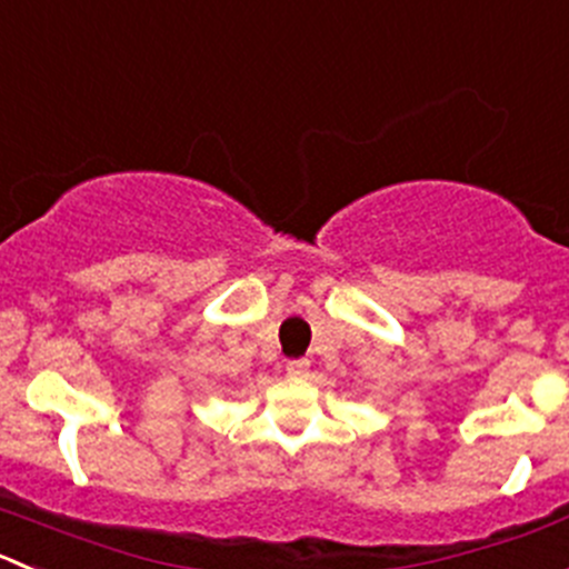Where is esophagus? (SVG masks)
I'll return each mask as SVG.
<instances>
[{
	"label": "esophagus",
	"instance_id": "obj_1",
	"mask_svg": "<svg viewBox=\"0 0 569 569\" xmlns=\"http://www.w3.org/2000/svg\"><path fill=\"white\" fill-rule=\"evenodd\" d=\"M308 358H291V361H286V372L291 375V378H302V375L308 372Z\"/></svg>",
	"mask_w": 569,
	"mask_h": 569
}]
</instances>
